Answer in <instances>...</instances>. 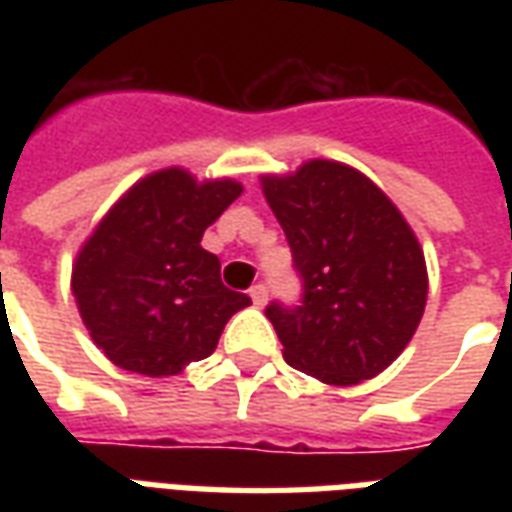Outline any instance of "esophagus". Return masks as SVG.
Listing matches in <instances>:
<instances>
[{"instance_id":"1","label":"esophagus","mask_w":512,"mask_h":512,"mask_svg":"<svg viewBox=\"0 0 512 512\" xmlns=\"http://www.w3.org/2000/svg\"><path fill=\"white\" fill-rule=\"evenodd\" d=\"M249 296H252V301H255V307H263L268 301V288L260 282V285H252V290H249Z\"/></svg>"}]
</instances>
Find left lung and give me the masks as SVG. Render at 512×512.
I'll list each match as a JSON object with an SVG mask.
<instances>
[{
  "label": "left lung",
  "instance_id": "8db88e82",
  "mask_svg": "<svg viewBox=\"0 0 512 512\" xmlns=\"http://www.w3.org/2000/svg\"><path fill=\"white\" fill-rule=\"evenodd\" d=\"M301 277V304L266 307L290 367L323 384L378 376L403 354L428 301V268L395 202L340 161L263 175Z\"/></svg>",
  "mask_w": 512,
  "mask_h": 512
}]
</instances>
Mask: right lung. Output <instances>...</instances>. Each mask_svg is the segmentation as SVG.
Returning a JSON list of instances; mask_svg holds the SVG:
<instances>
[{
    "label": "right lung",
    "instance_id": "right-lung-1",
    "mask_svg": "<svg viewBox=\"0 0 512 512\" xmlns=\"http://www.w3.org/2000/svg\"><path fill=\"white\" fill-rule=\"evenodd\" d=\"M244 186L180 167L147 175L109 208L73 263L71 290L93 343L139 376H175L213 354L224 323L252 304L224 288L202 233Z\"/></svg>",
    "mask_w": 512,
    "mask_h": 512
}]
</instances>
